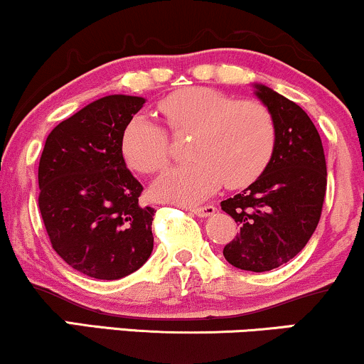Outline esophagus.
<instances>
[{
	"label": "esophagus",
	"mask_w": 364,
	"mask_h": 364,
	"mask_svg": "<svg viewBox=\"0 0 364 364\" xmlns=\"http://www.w3.org/2000/svg\"><path fill=\"white\" fill-rule=\"evenodd\" d=\"M190 212L196 217H212L217 212V208L213 205H205V207H191Z\"/></svg>",
	"instance_id": "esophagus-1"
}]
</instances>
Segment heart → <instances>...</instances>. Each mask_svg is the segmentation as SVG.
Returning a JSON list of instances; mask_svg holds the SVG:
<instances>
[{
  "label": "heart",
  "mask_w": 364,
  "mask_h": 364,
  "mask_svg": "<svg viewBox=\"0 0 364 364\" xmlns=\"http://www.w3.org/2000/svg\"><path fill=\"white\" fill-rule=\"evenodd\" d=\"M169 132L191 134V163L166 171L152 185L157 200L191 205L205 200L225 183L242 188L268 168L277 146L273 113L259 102H239L210 87H185L157 105ZM122 154L142 174L157 173L168 164L169 137L164 129L137 115L122 132Z\"/></svg>",
  "instance_id": "1"
}]
</instances>
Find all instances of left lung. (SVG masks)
Returning a JSON list of instances; mask_svg holds the SVG:
<instances>
[{
	"label": "left lung",
	"instance_id": "1",
	"mask_svg": "<svg viewBox=\"0 0 364 364\" xmlns=\"http://www.w3.org/2000/svg\"><path fill=\"white\" fill-rule=\"evenodd\" d=\"M251 86L273 113L277 146L261 176L220 203L240 225L224 257L239 269L264 273L293 259L312 237L326 196L327 168L321 135L307 113L261 82Z\"/></svg>",
	"mask_w": 364,
	"mask_h": 364
}]
</instances>
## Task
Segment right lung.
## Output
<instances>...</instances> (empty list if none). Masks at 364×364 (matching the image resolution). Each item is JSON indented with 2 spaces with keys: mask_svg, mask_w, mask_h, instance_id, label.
Segmentation results:
<instances>
[{
  "mask_svg": "<svg viewBox=\"0 0 364 364\" xmlns=\"http://www.w3.org/2000/svg\"><path fill=\"white\" fill-rule=\"evenodd\" d=\"M146 103L108 95L49 134L38 163V208L54 251L86 277L120 279L154 247V208L140 207L142 185L127 169L122 132Z\"/></svg>",
  "mask_w": 364,
  "mask_h": 364,
  "instance_id": "add662e5",
  "label": "right lung"
}]
</instances>
